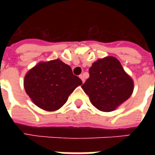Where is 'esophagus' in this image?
I'll use <instances>...</instances> for the list:
<instances>
[{
	"mask_svg": "<svg viewBox=\"0 0 155 155\" xmlns=\"http://www.w3.org/2000/svg\"><path fill=\"white\" fill-rule=\"evenodd\" d=\"M80 79H81V80H82V82L84 83L85 79H84V75H80Z\"/></svg>",
	"mask_w": 155,
	"mask_h": 155,
	"instance_id": "1",
	"label": "esophagus"
}]
</instances>
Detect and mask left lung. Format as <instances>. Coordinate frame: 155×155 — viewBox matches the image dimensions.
Segmentation results:
<instances>
[{"label": "left lung", "mask_w": 155, "mask_h": 155, "mask_svg": "<svg viewBox=\"0 0 155 155\" xmlns=\"http://www.w3.org/2000/svg\"><path fill=\"white\" fill-rule=\"evenodd\" d=\"M88 72L82 88L97 109L111 112L132 95L134 82L115 57L98 59Z\"/></svg>", "instance_id": "8db88e82"}]
</instances>
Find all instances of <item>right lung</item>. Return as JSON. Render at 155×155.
I'll list each match as a JSON object with an SVG mask.
<instances>
[{
    "label": "right lung",
    "instance_id": "right-lung-1",
    "mask_svg": "<svg viewBox=\"0 0 155 155\" xmlns=\"http://www.w3.org/2000/svg\"><path fill=\"white\" fill-rule=\"evenodd\" d=\"M82 80L73 75L69 65L59 59L42 62L25 76L24 87L28 96L39 108L54 111L61 108Z\"/></svg>",
    "mask_w": 155,
    "mask_h": 155
}]
</instances>
